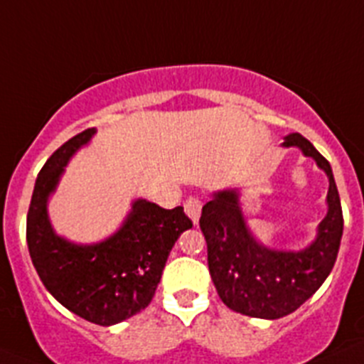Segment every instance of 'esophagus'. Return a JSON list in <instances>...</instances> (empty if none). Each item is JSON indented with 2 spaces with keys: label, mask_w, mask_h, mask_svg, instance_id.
<instances>
[{
  "label": "esophagus",
  "mask_w": 364,
  "mask_h": 364,
  "mask_svg": "<svg viewBox=\"0 0 364 364\" xmlns=\"http://www.w3.org/2000/svg\"><path fill=\"white\" fill-rule=\"evenodd\" d=\"M184 211L193 222H198L200 218V211H202V198L200 197H188L184 202Z\"/></svg>",
  "instance_id": "obj_1"
}]
</instances>
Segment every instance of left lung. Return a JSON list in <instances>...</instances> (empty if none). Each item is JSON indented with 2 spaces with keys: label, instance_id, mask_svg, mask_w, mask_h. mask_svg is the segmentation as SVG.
<instances>
[{
  "label": "left lung",
  "instance_id": "left-lung-1",
  "mask_svg": "<svg viewBox=\"0 0 364 364\" xmlns=\"http://www.w3.org/2000/svg\"><path fill=\"white\" fill-rule=\"evenodd\" d=\"M317 162L330 178L328 215L317 240L304 252H272L253 240L239 210L237 193L222 191L202 208L200 230L218 297L231 310L260 319H279L319 290L336 264L343 237V210L332 167L302 134L284 140Z\"/></svg>",
  "mask_w": 364,
  "mask_h": 364
}]
</instances>
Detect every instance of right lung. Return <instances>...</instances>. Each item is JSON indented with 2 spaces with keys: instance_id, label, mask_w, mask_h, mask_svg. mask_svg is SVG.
Segmentation results:
<instances>
[{
  "instance_id": "right-lung-1",
  "label": "right lung",
  "mask_w": 364,
  "mask_h": 364,
  "mask_svg": "<svg viewBox=\"0 0 364 364\" xmlns=\"http://www.w3.org/2000/svg\"><path fill=\"white\" fill-rule=\"evenodd\" d=\"M95 127L58 147L41 167L27 213V244L41 282L60 304L89 323L111 326L147 306L171 247L193 226L182 205L164 210L138 200L122 230L96 246H74L56 237L47 218V197L70 154Z\"/></svg>"
}]
</instances>
